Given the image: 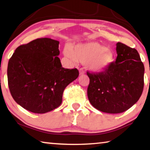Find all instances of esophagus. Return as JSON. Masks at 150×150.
Instances as JSON below:
<instances>
[{"instance_id":"1","label":"esophagus","mask_w":150,"mask_h":150,"mask_svg":"<svg viewBox=\"0 0 150 150\" xmlns=\"http://www.w3.org/2000/svg\"><path fill=\"white\" fill-rule=\"evenodd\" d=\"M84 74H85V71L83 69H79V75H83Z\"/></svg>"}]
</instances>
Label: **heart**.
Returning <instances> with one entry per match:
<instances>
[{
  "label": "heart",
  "instance_id": "heart-1",
  "mask_svg": "<svg viewBox=\"0 0 150 150\" xmlns=\"http://www.w3.org/2000/svg\"><path fill=\"white\" fill-rule=\"evenodd\" d=\"M64 54L73 62L85 64L89 69L99 73L107 69L113 63V52L97 42L79 43L64 49Z\"/></svg>",
  "mask_w": 150,
  "mask_h": 150
}]
</instances>
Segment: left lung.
Listing matches in <instances>:
<instances>
[{
    "label": "left lung",
    "instance_id": "8db88e82",
    "mask_svg": "<svg viewBox=\"0 0 150 150\" xmlns=\"http://www.w3.org/2000/svg\"><path fill=\"white\" fill-rule=\"evenodd\" d=\"M115 62L99 73L87 72L88 99L102 112H124L139 100L144 89V65L138 52L122 42L116 44Z\"/></svg>",
    "mask_w": 150,
    "mask_h": 150
}]
</instances>
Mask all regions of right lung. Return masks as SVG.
<instances>
[{"instance_id": "right-lung-1", "label": "right lung", "mask_w": 150, "mask_h": 150, "mask_svg": "<svg viewBox=\"0 0 150 150\" xmlns=\"http://www.w3.org/2000/svg\"><path fill=\"white\" fill-rule=\"evenodd\" d=\"M59 41L33 40L16 49L9 59L7 77L13 98L24 109L45 113L62 103L63 93L79 76L77 69H65L58 57Z\"/></svg>"}]
</instances>
